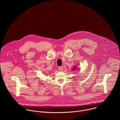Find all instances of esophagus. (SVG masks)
I'll list each match as a JSON object with an SVG mask.
<instances>
[{
  "label": "esophagus",
  "mask_w": 120,
  "mask_h": 120,
  "mask_svg": "<svg viewBox=\"0 0 120 120\" xmlns=\"http://www.w3.org/2000/svg\"><path fill=\"white\" fill-rule=\"evenodd\" d=\"M63 69H64V68H63V66H59V67H58V70L59 71H62V70H63Z\"/></svg>",
  "instance_id": "34e87169"
}]
</instances>
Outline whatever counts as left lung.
<instances>
[{"label": "left lung", "instance_id": "1", "mask_svg": "<svg viewBox=\"0 0 120 120\" xmlns=\"http://www.w3.org/2000/svg\"><path fill=\"white\" fill-rule=\"evenodd\" d=\"M76 66H74V67L73 68L72 70H73V71H75V70H77Z\"/></svg>", "mask_w": 120, "mask_h": 120}]
</instances>
